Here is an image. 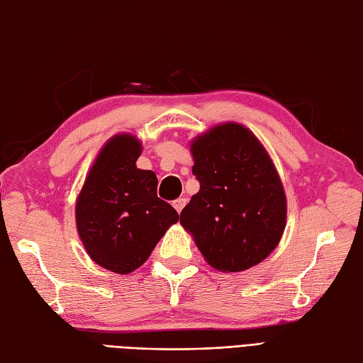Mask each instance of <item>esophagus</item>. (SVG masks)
<instances>
[{"instance_id": "34e87169", "label": "esophagus", "mask_w": 363, "mask_h": 363, "mask_svg": "<svg viewBox=\"0 0 363 363\" xmlns=\"http://www.w3.org/2000/svg\"><path fill=\"white\" fill-rule=\"evenodd\" d=\"M172 206L175 208V211H177V212L180 213L182 209L186 206V199H177V200H175V201L172 203Z\"/></svg>"}]
</instances>
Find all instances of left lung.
Returning a JSON list of instances; mask_svg holds the SVG:
<instances>
[{"label": "left lung", "mask_w": 363, "mask_h": 363, "mask_svg": "<svg viewBox=\"0 0 363 363\" xmlns=\"http://www.w3.org/2000/svg\"><path fill=\"white\" fill-rule=\"evenodd\" d=\"M200 191L180 213L213 269L242 272L266 259L286 229L287 200L270 155L246 126L226 122L191 142Z\"/></svg>", "instance_id": "1"}]
</instances>
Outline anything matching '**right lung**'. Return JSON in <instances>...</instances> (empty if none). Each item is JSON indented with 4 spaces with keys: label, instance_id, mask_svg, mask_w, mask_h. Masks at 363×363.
Listing matches in <instances>:
<instances>
[{
    "label": "right lung",
    "instance_id": "right-lung-1",
    "mask_svg": "<svg viewBox=\"0 0 363 363\" xmlns=\"http://www.w3.org/2000/svg\"><path fill=\"white\" fill-rule=\"evenodd\" d=\"M142 142L116 134L104 145L76 200V228L90 258L119 275L139 269L179 221L157 197V177L135 166Z\"/></svg>",
    "mask_w": 363,
    "mask_h": 363
}]
</instances>
